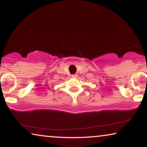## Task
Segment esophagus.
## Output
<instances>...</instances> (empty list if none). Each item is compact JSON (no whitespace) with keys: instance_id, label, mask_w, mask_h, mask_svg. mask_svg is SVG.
<instances>
[{"instance_id":"1","label":"esophagus","mask_w":147,"mask_h":147,"mask_svg":"<svg viewBox=\"0 0 147 147\" xmlns=\"http://www.w3.org/2000/svg\"><path fill=\"white\" fill-rule=\"evenodd\" d=\"M71 76H72V78H77L78 75L77 74H72Z\"/></svg>"}]
</instances>
